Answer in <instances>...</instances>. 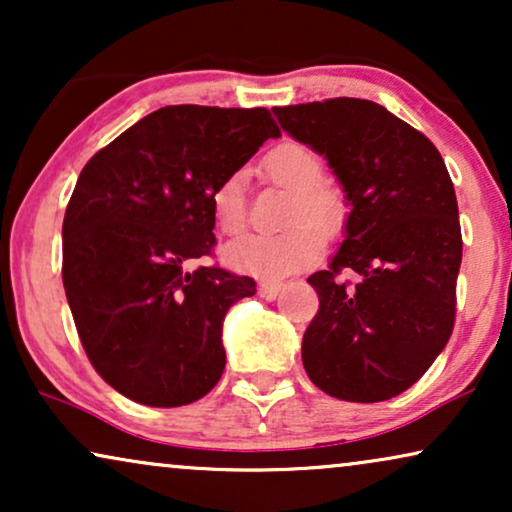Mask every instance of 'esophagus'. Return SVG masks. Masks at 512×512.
<instances>
[{
	"instance_id": "1",
	"label": "esophagus",
	"mask_w": 512,
	"mask_h": 512,
	"mask_svg": "<svg viewBox=\"0 0 512 512\" xmlns=\"http://www.w3.org/2000/svg\"><path fill=\"white\" fill-rule=\"evenodd\" d=\"M279 291H282V284H279V282H261V284H258V296L265 298V300H275L279 296Z\"/></svg>"
}]
</instances>
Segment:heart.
<instances>
[{
	"label": "heart",
	"instance_id": "obj_1",
	"mask_svg": "<svg viewBox=\"0 0 512 512\" xmlns=\"http://www.w3.org/2000/svg\"><path fill=\"white\" fill-rule=\"evenodd\" d=\"M263 177L291 193L286 233L277 237H242L223 249L228 268L261 279H279L312 265L321 242L345 233L349 202L342 188L326 184L324 160L312 146L296 139L272 146L261 160ZM212 216L223 235H240L247 226L240 174H230L214 188Z\"/></svg>",
	"mask_w": 512,
	"mask_h": 512
}]
</instances>
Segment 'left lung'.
<instances>
[{"label":"left lung","mask_w":512,"mask_h":512,"mask_svg":"<svg viewBox=\"0 0 512 512\" xmlns=\"http://www.w3.org/2000/svg\"><path fill=\"white\" fill-rule=\"evenodd\" d=\"M272 111L282 130L326 156L352 205L338 254L307 277L319 312L303 335V366L328 396L387 401L429 370L454 328L464 242L445 160L370 100Z\"/></svg>","instance_id":"8db88e82"}]
</instances>
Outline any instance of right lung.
Segmentation results:
<instances>
[{
	"instance_id": "obj_1",
	"label": "right lung",
	"mask_w": 512,
	"mask_h": 512,
	"mask_svg": "<svg viewBox=\"0 0 512 512\" xmlns=\"http://www.w3.org/2000/svg\"><path fill=\"white\" fill-rule=\"evenodd\" d=\"M270 111L198 104L144 116L88 160L62 223V284L81 345L118 394L177 408L226 368L230 305L256 282L212 256V193L279 137Z\"/></svg>"
}]
</instances>
